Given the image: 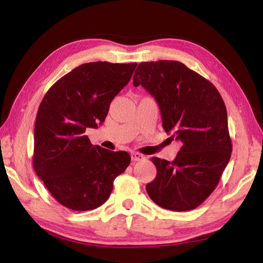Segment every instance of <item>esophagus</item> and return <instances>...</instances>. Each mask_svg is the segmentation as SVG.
Wrapping results in <instances>:
<instances>
[{"mask_svg":"<svg viewBox=\"0 0 263 263\" xmlns=\"http://www.w3.org/2000/svg\"><path fill=\"white\" fill-rule=\"evenodd\" d=\"M131 159L133 161H142V160L146 159V157H144V156L141 155V154L133 152V153H131Z\"/></svg>","mask_w":263,"mask_h":263,"instance_id":"34e87169","label":"esophagus"}]
</instances>
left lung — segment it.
<instances>
[{
  "mask_svg": "<svg viewBox=\"0 0 263 263\" xmlns=\"http://www.w3.org/2000/svg\"><path fill=\"white\" fill-rule=\"evenodd\" d=\"M157 102L163 127L182 147L173 161L152 158L156 178L146 190L156 204L173 211L195 209L209 197L231 159L227 110L216 87L178 61L141 62L133 86Z\"/></svg>",
  "mask_w": 263,
  "mask_h": 263,
  "instance_id": "1",
  "label": "left lung"
}]
</instances>
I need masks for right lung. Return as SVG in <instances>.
<instances>
[{"mask_svg":"<svg viewBox=\"0 0 263 263\" xmlns=\"http://www.w3.org/2000/svg\"><path fill=\"white\" fill-rule=\"evenodd\" d=\"M137 63H85L61 78L37 111L32 165L55 200L77 211L96 209L109 198L126 170V152L91 144L87 127L97 128L111 100L130 81Z\"/></svg>","mask_w":263,"mask_h":263,"instance_id":"obj_1","label":"right lung"}]
</instances>
